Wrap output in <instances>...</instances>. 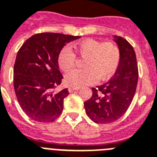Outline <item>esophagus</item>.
Returning <instances> with one entry per match:
<instances>
[{
    "instance_id": "obj_1",
    "label": "esophagus",
    "mask_w": 157,
    "mask_h": 157,
    "mask_svg": "<svg viewBox=\"0 0 157 157\" xmlns=\"http://www.w3.org/2000/svg\"><path fill=\"white\" fill-rule=\"evenodd\" d=\"M80 88L79 87H69V92H74V91H76V90H79Z\"/></svg>"
}]
</instances>
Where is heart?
I'll list each match as a JSON object with an SVG mask.
<instances>
[{
  "mask_svg": "<svg viewBox=\"0 0 157 157\" xmlns=\"http://www.w3.org/2000/svg\"><path fill=\"white\" fill-rule=\"evenodd\" d=\"M75 50L83 61V70H75L65 75V82L73 87H81L99 80L110 78L120 63V51L110 42L97 40H82L75 46ZM76 56L69 47H64L58 56V65L62 71L67 72L75 64Z\"/></svg>",
  "mask_w": 157,
  "mask_h": 157,
  "instance_id": "1",
  "label": "heart"
}]
</instances>
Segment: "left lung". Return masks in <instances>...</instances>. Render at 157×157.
I'll return each mask as SVG.
<instances>
[{
  "label": "left lung",
  "mask_w": 157,
  "mask_h": 157,
  "mask_svg": "<svg viewBox=\"0 0 157 157\" xmlns=\"http://www.w3.org/2000/svg\"><path fill=\"white\" fill-rule=\"evenodd\" d=\"M112 37L120 56L116 72L109 82L92 87V98L84 102L87 115L98 124L120 119L129 107L138 83V64L133 47L123 37Z\"/></svg>",
  "instance_id": "1"
}]
</instances>
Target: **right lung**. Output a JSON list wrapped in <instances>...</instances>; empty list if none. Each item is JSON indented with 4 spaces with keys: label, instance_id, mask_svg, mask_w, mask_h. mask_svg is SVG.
<instances>
[{
    "label": "right lung",
    "instance_id": "add662e5",
    "mask_svg": "<svg viewBox=\"0 0 157 157\" xmlns=\"http://www.w3.org/2000/svg\"><path fill=\"white\" fill-rule=\"evenodd\" d=\"M81 37L55 33L35 34L26 40L17 53L14 87L22 110L37 122L54 121L63 110L67 88L53 93L61 82L58 56L65 45Z\"/></svg>",
    "mask_w": 157,
    "mask_h": 157
}]
</instances>
